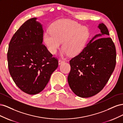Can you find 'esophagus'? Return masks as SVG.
Masks as SVG:
<instances>
[{"label":"esophagus","instance_id":"esophagus-1","mask_svg":"<svg viewBox=\"0 0 123 123\" xmlns=\"http://www.w3.org/2000/svg\"><path fill=\"white\" fill-rule=\"evenodd\" d=\"M65 62V61L59 60V61H58V64H59V65H60L62 64V63H64V62Z\"/></svg>","mask_w":123,"mask_h":123}]
</instances>
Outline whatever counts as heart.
Instances as JSON below:
<instances>
[{
  "label": "heart",
  "mask_w": 123,
  "mask_h": 123,
  "mask_svg": "<svg viewBox=\"0 0 123 123\" xmlns=\"http://www.w3.org/2000/svg\"><path fill=\"white\" fill-rule=\"evenodd\" d=\"M89 37L87 27L81 26L77 22L63 19L55 22L52 25L50 32L43 34V42L50 52L56 54L62 43V57L71 56L80 54L85 48Z\"/></svg>",
  "instance_id": "obj_1"
}]
</instances>
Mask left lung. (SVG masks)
Here are the masks:
<instances>
[{"label":"left lung","instance_id":"1","mask_svg":"<svg viewBox=\"0 0 123 123\" xmlns=\"http://www.w3.org/2000/svg\"><path fill=\"white\" fill-rule=\"evenodd\" d=\"M96 34L81 52L70 61L68 77L69 86L80 98L98 94L108 82L116 64V50L109 33L103 23Z\"/></svg>","mask_w":123,"mask_h":123}]
</instances>
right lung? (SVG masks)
<instances>
[{"label":"right lung","instance_id":"right-lung-1","mask_svg":"<svg viewBox=\"0 0 123 123\" xmlns=\"http://www.w3.org/2000/svg\"><path fill=\"white\" fill-rule=\"evenodd\" d=\"M33 18L26 21L11 39L7 54L10 75L26 93L42 91L58 67L57 59L43 44V25Z\"/></svg>","mask_w":123,"mask_h":123}]
</instances>
